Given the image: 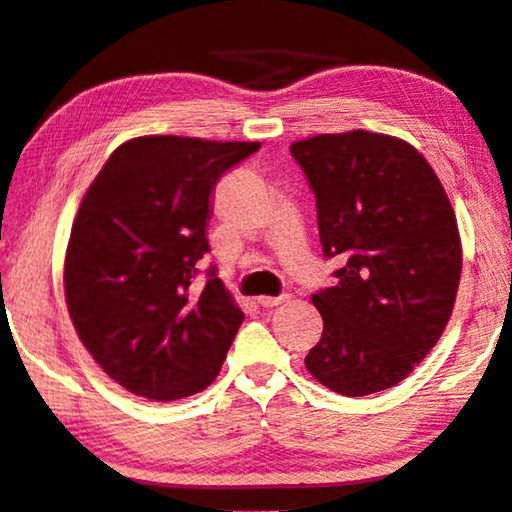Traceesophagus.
Segmentation results:
<instances>
[{
	"label": "esophagus",
	"mask_w": 512,
	"mask_h": 512,
	"mask_svg": "<svg viewBox=\"0 0 512 512\" xmlns=\"http://www.w3.org/2000/svg\"><path fill=\"white\" fill-rule=\"evenodd\" d=\"M282 300H285V296H278V298H273V296H259L257 298V305L259 307H278Z\"/></svg>",
	"instance_id": "esophagus-1"
}]
</instances>
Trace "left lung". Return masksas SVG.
<instances>
[{
	"label": "left lung",
	"instance_id": "8db88e82",
	"mask_svg": "<svg viewBox=\"0 0 512 512\" xmlns=\"http://www.w3.org/2000/svg\"><path fill=\"white\" fill-rule=\"evenodd\" d=\"M316 198L321 246L344 266L312 294L323 335L305 367L332 392L399 385L431 353L456 303V214L424 154L396 136L353 129L291 143Z\"/></svg>",
	"mask_w": 512,
	"mask_h": 512
}]
</instances>
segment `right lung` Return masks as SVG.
Here are the masks:
<instances>
[{
  "instance_id": "obj_1",
  "label": "right lung",
  "mask_w": 512,
  "mask_h": 512,
  "mask_svg": "<svg viewBox=\"0 0 512 512\" xmlns=\"http://www.w3.org/2000/svg\"><path fill=\"white\" fill-rule=\"evenodd\" d=\"M257 141L139 136L118 145L72 223L63 287L81 344L109 378L150 401H177L214 383L243 321L209 271L212 191Z\"/></svg>"
}]
</instances>
